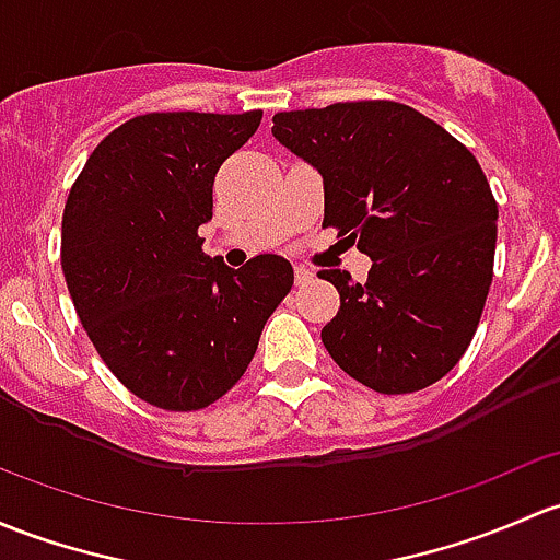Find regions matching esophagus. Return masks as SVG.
Returning <instances> with one entry per match:
<instances>
[{
	"label": "esophagus",
	"mask_w": 560,
	"mask_h": 560,
	"mask_svg": "<svg viewBox=\"0 0 560 560\" xmlns=\"http://www.w3.org/2000/svg\"><path fill=\"white\" fill-rule=\"evenodd\" d=\"M311 279H314V273H311L305 265H295V281H298V284H305V281H311Z\"/></svg>",
	"instance_id": "34e87169"
}]
</instances>
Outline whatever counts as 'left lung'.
<instances>
[{"label": "left lung", "instance_id": "8db88e82", "mask_svg": "<svg viewBox=\"0 0 560 560\" xmlns=\"http://www.w3.org/2000/svg\"><path fill=\"white\" fill-rule=\"evenodd\" d=\"M273 137L325 179V225L373 260L368 281L319 270L340 292L322 343L381 394L456 368L493 279L497 201L472 152L399 102L273 115Z\"/></svg>", "mask_w": 560, "mask_h": 560}]
</instances>
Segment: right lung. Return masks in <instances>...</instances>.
Returning <instances> with one entry per match:
<instances>
[{
    "label": "right lung",
    "instance_id": "right-lung-1",
    "mask_svg": "<svg viewBox=\"0 0 560 560\" xmlns=\"http://www.w3.org/2000/svg\"><path fill=\"white\" fill-rule=\"evenodd\" d=\"M260 120V109L139 115L69 190L61 268L74 311L117 381L155 408L187 413L231 392L295 281L279 255L238 270L211 260L198 235L217 172Z\"/></svg>",
    "mask_w": 560,
    "mask_h": 560
}]
</instances>
